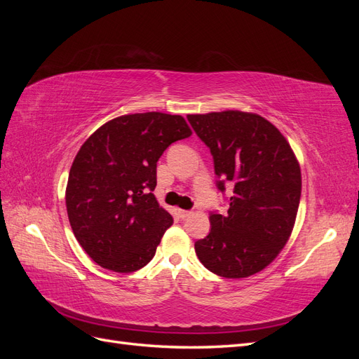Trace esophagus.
Segmentation results:
<instances>
[{
	"label": "esophagus",
	"mask_w": 359,
	"mask_h": 359,
	"mask_svg": "<svg viewBox=\"0 0 359 359\" xmlns=\"http://www.w3.org/2000/svg\"><path fill=\"white\" fill-rule=\"evenodd\" d=\"M191 214V211L189 210H178V215L181 217V219H186V217H189Z\"/></svg>",
	"instance_id": "obj_1"
}]
</instances>
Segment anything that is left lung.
Listing matches in <instances>:
<instances>
[{
	"instance_id": "1",
	"label": "left lung",
	"mask_w": 359,
	"mask_h": 359,
	"mask_svg": "<svg viewBox=\"0 0 359 359\" xmlns=\"http://www.w3.org/2000/svg\"><path fill=\"white\" fill-rule=\"evenodd\" d=\"M210 148L217 189L233 186L226 214L211 212V231L194 243L202 265L226 278L250 277L281 252L295 224L301 169L285 136L256 114L187 115Z\"/></svg>"
}]
</instances>
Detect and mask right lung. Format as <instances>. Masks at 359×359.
<instances>
[{
  "instance_id": "right-lung-1",
  "label": "right lung",
  "mask_w": 359,
  "mask_h": 359,
  "mask_svg": "<svg viewBox=\"0 0 359 359\" xmlns=\"http://www.w3.org/2000/svg\"><path fill=\"white\" fill-rule=\"evenodd\" d=\"M191 135L181 115L118 116L85 140L69 173L66 205L76 240L95 264L133 273L154 257L172 215L153 194L165 149Z\"/></svg>"
}]
</instances>
